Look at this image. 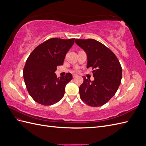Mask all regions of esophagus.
I'll return each instance as SVG.
<instances>
[{
  "instance_id": "obj_1",
  "label": "esophagus",
  "mask_w": 146,
  "mask_h": 146,
  "mask_svg": "<svg viewBox=\"0 0 146 146\" xmlns=\"http://www.w3.org/2000/svg\"><path fill=\"white\" fill-rule=\"evenodd\" d=\"M72 77H73V78H76V77H77V75H76V74H73V75H72Z\"/></svg>"
}]
</instances>
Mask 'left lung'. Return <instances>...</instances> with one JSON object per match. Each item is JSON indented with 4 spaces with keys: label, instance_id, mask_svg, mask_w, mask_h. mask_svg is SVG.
<instances>
[{
    "label": "left lung",
    "instance_id": "1",
    "mask_svg": "<svg viewBox=\"0 0 146 146\" xmlns=\"http://www.w3.org/2000/svg\"><path fill=\"white\" fill-rule=\"evenodd\" d=\"M88 56L87 68H92L94 80L83 77L79 87L83 102L91 107L102 106L116 94L121 83L122 67L114 53L93 39H76Z\"/></svg>",
    "mask_w": 146,
    "mask_h": 146
}]
</instances>
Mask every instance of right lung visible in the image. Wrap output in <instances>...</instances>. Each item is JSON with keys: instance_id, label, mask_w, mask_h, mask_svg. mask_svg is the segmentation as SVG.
<instances>
[{"instance_id": "right-lung-1", "label": "right lung", "mask_w": 146, "mask_h": 146, "mask_svg": "<svg viewBox=\"0 0 146 146\" xmlns=\"http://www.w3.org/2000/svg\"><path fill=\"white\" fill-rule=\"evenodd\" d=\"M75 39L53 38L38 45L29 56L23 70L24 80L30 96L37 103L51 105L64 96L65 86L72 79L70 73L57 78L56 67L63 65Z\"/></svg>"}]
</instances>
